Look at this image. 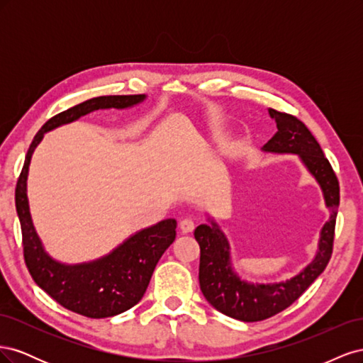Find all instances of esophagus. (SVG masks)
Wrapping results in <instances>:
<instances>
[{"label":"esophagus","mask_w":363,"mask_h":363,"mask_svg":"<svg viewBox=\"0 0 363 363\" xmlns=\"http://www.w3.org/2000/svg\"><path fill=\"white\" fill-rule=\"evenodd\" d=\"M180 228H182L183 233H191L192 230L195 228L194 219L192 218H183L182 221H180Z\"/></svg>","instance_id":"obj_1"}]
</instances>
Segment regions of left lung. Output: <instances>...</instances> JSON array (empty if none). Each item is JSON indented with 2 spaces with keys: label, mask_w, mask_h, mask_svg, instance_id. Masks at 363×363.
Listing matches in <instances>:
<instances>
[{
  "label": "left lung",
  "mask_w": 363,
  "mask_h": 363,
  "mask_svg": "<svg viewBox=\"0 0 363 363\" xmlns=\"http://www.w3.org/2000/svg\"><path fill=\"white\" fill-rule=\"evenodd\" d=\"M276 121L277 133L263 151L274 155H296L320 184L330 218L323 225L313 260L296 276L277 283H250L240 279L232 267L230 244L223 230L208 218L211 224L195 228L194 236L200 244V288L206 300L216 311L239 321L255 323L277 315L289 307L325 269L332 257L335 224L339 207V183L332 164L313 135L300 119L268 108Z\"/></svg>",
  "instance_id": "8db88e82"
}]
</instances>
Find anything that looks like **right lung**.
Instances as JSON below:
<instances>
[{"label": "right lung", "instance_id": "obj_1", "mask_svg": "<svg viewBox=\"0 0 363 363\" xmlns=\"http://www.w3.org/2000/svg\"><path fill=\"white\" fill-rule=\"evenodd\" d=\"M147 95H108L91 98L48 119L38 131L27 151L23 171L16 183L15 203L23 230L26 265L40 289L65 309L87 318H108L131 309L144 296L159 259L174 242L175 219L142 228L108 255L77 265L52 259L42 245L33 225L27 196L28 167L39 142L47 131L100 108H127L142 103Z\"/></svg>", "mask_w": 363, "mask_h": 363}]
</instances>
